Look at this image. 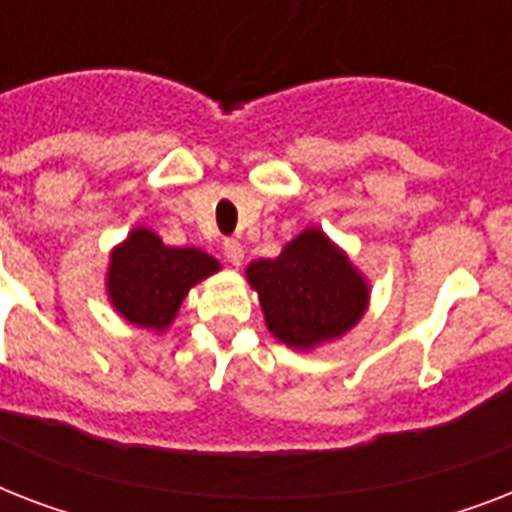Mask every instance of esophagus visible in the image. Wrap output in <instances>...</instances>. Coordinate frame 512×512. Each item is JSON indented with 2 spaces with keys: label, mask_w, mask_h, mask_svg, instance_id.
<instances>
[{
  "label": "esophagus",
  "mask_w": 512,
  "mask_h": 512,
  "mask_svg": "<svg viewBox=\"0 0 512 512\" xmlns=\"http://www.w3.org/2000/svg\"><path fill=\"white\" fill-rule=\"evenodd\" d=\"M223 255L231 265H241V260H244V247H241L236 239H225L223 241Z\"/></svg>",
  "instance_id": "esophagus-1"
}]
</instances>
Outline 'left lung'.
I'll list each match as a JSON object with an SVG mask.
<instances>
[{
	"instance_id": "obj_1",
	"label": "left lung",
	"mask_w": 512,
	"mask_h": 512,
	"mask_svg": "<svg viewBox=\"0 0 512 512\" xmlns=\"http://www.w3.org/2000/svg\"><path fill=\"white\" fill-rule=\"evenodd\" d=\"M265 324L289 348H313L345 335L366 311L361 273L319 231L308 228L289 241L276 260L247 268Z\"/></svg>"
}]
</instances>
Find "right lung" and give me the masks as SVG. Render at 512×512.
<instances>
[{
	"label": "right lung",
	"mask_w": 512,
	"mask_h": 512,
	"mask_svg": "<svg viewBox=\"0 0 512 512\" xmlns=\"http://www.w3.org/2000/svg\"><path fill=\"white\" fill-rule=\"evenodd\" d=\"M220 271V263L193 247H164L146 228H135L114 249L108 295L124 319L146 329L170 327L183 297L196 281Z\"/></svg>",
	"instance_id": "add662e5"
}]
</instances>
